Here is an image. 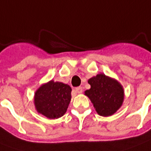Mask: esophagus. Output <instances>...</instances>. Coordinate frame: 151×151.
Segmentation results:
<instances>
[{
    "label": "esophagus",
    "instance_id": "34e87169",
    "mask_svg": "<svg viewBox=\"0 0 151 151\" xmlns=\"http://www.w3.org/2000/svg\"><path fill=\"white\" fill-rule=\"evenodd\" d=\"M76 91L78 93H83V87H81V86L76 87Z\"/></svg>",
    "mask_w": 151,
    "mask_h": 151
}]
</instances>
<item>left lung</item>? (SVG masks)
I'll return each mask as SVG.
<instances>
[{
    "instance_id": "obj_1",
    "label": "left lung",
    "mask_w": 151,
    "mask_h": 151,
    "mask_svg": "<svg viewBox=\"0 0 151 151\" xmlns=\"http://www.w3.org/2000/svg\"><path fill=\"white\" fill-rule=\"evenodd\" d=\"M90 89L85 94L90 99L98 114L101 116L111 115L122 104L123 88L115 79L98 74L88 80Z\"/></svg>"
}]
</instances>
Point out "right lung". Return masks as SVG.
<instances>
[{"label":"right lung","mask_w":151,"mask_h":151,"mask_svg":"<svg viewBox=\"0 0 151 151\" xmlns=\"http://www.w3.org/2000/svg\"><path fill=\"white\" fill-rule=\"evenodd\" d=\"M69 86L53 80L41 86L35 93L34 103L37 111L48 119L63 116L71 101Z\"/></svg>","instance_id":"right-lung-1"}]
</instances>
